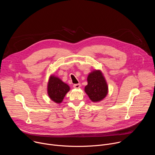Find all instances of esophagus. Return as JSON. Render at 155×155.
Returning a JSON list of instances; mask_svg holds the SVG:
<instances>
[{
  "instance_id": "obj_1",
  "label": "esophagus",
  "mask_w": 155,
  "mask_h": 155,
  "mask_svg": "<svg viewBox=\"0 0 155 155\" xmlns=\"http://www.w3.org/2000/svg\"><path fill=\"white\" fill-rule=\"evenodd\" d=\"M73 86H74V88H76V89H78V88H80L81 87V84L80 83L75 84H74Z\"/></svg>"
}]
</instances>
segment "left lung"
I'll list each match as a JSON object with an SVG mask.
<instances>
[{
    "label": "left lung",
    "mask_w": 155,
    "mask_h": 155,
    "mask_svg": "<svg viewBox=\"0 0 155 155\" xmlns=\"http://www.w3.org/2000/svg\"><path fill=\"white\" fill-rule=\"evenodd\" d=\"M87 84L84 91L91 101L96 102L102 101L108 93L107 82L100 71H94L87 76Z\"/></svg>",
    "instance_id": "1"
}]
</instances>
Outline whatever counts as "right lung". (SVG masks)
Returning a JSON list of instances; mask_svg holds the SVG:
<instances>
[{
	"label": "right lung",
	"mask_w": 155,
	"mask_h": 155,
	"mask_svg": "<svg viewBox=\"0 0 155 155\" xmlns=\"http://www.w3.org/2000/svg\"><path fill=\"white\" fill-rule=\"evenodd\" d=\"M69 90V86L59 78L54 75L50 77L48 83V94L54 102L58 104L62 102L65 94Z\"/></svg>",
	"instance_id": "add662e5"
}]
</instances>
